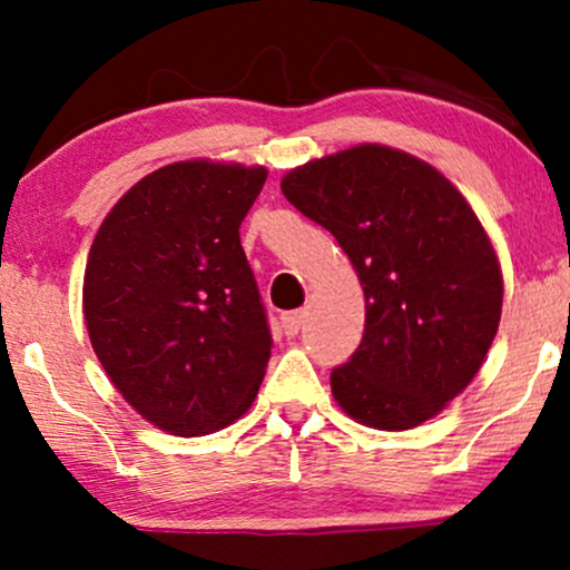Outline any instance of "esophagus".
I'll return each instance as SVG.
<instances>
[{
  "label": "esophagus",
  "mask_w": 570,
  "mask_h": 570,
  "mask_svg": "<svg viewBox=\"0 0 570 570\" xmlns=\"http://www.w3.org/2000/svg\"><path fill=\"white\" fill-rule=\"evenodd\" d=\"M304 317H306V312H301V308H296V312H285L283 314V330H285V335H298V330H301V325H304Z\"/></svg>",
  "instance_id": "obj_1"
}]
</instances>
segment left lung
I'll list each match as a JSON object with an SVG mask.
<instances>
[{
  "mask_svg": "<svg viewBox=\"0 0 570 570\" xmlns=\"http://www.w3.org/2000/svg\"><path fill=\"white\" fill-rule=\"evenodd\" d=\"M283 195L325 227L364 291V335L333 370L356 423L410 431L462 393L502 317V269L462 193L431 164L356 145L287 171Z\"/></svg>",
  "mask_w": 570,
  "mask_h": 570,
  "instance_id": "8db88e82",
  "label": "left lung"
}]
</instances>
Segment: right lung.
Listing matches in <instances>:
<instances>
[{
	"mask_svg": "<svg viewBox=\"0 0 570 570\" xmlns=\"http://www.w3.org/2000/svg\"><path fill=\"white\" fill-rule=\"evenodd\" d=\"M264 166L179 160L139 179L97 229L83 320L110 383L160 431L206 435L250 410L272 335L240 224Z\"/></svg>",
	"mask_w": 570,
	"mask_h": 570,
	"instance_id": "obj_1",
	"label": "right lung"
}]
</instances>
